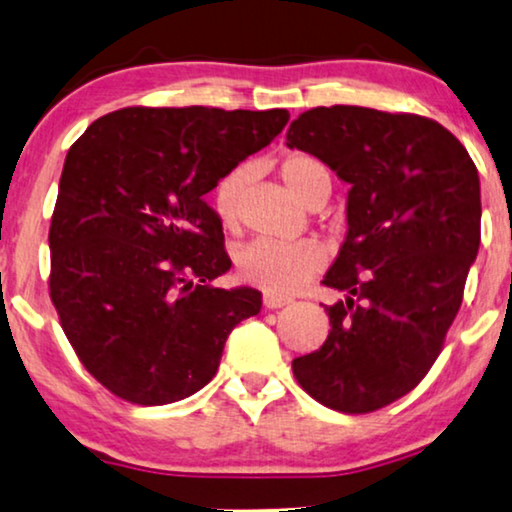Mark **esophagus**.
Here are the masks:
<instances>
[{"instance_id":"esophagus-1","label":"esophagus","mask_w":512,"mask_h":512,"mask_svg":"<svg viewBox=\"0 0 512 512\" xmlns=\"http://www.w3.org/2000/svg\"><path fill=\"white\" fill-rule=\"evenodd\" d=\"M289 303H291V298L279 296V293H270V291L263 293V305L268 307V310H279V307H284Z\"/></svg>"}]
</instances>
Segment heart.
<instances>
[{
	"mask_svg": "<svg viewBox=\"0 0 512 512\" xmlns=\"http://www.w3.org/2000/svg\"><path fill=\"white\" fill-rule=\"evenodd\" d=\"M284 184L305 202L307 207L321 195L331 193V172L324 160L312 153H289L279 165ZM247 167H235L219 179L214 188L212 205L223 228H235L240 223L242 191L247 184ZM326 265V254L317 242H277L256 240L237 258L240 275L249 284L261 286L270 293H291L312 279Z\"/></svg>",
	"mask_w": 512,
	"mask_h": 512,
	"instance_id": "obj_1",
	"label": "heart"
}]
</instances>
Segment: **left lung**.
Instances as JSON below:
<instances>
[{"mask_svg":"<svg viewBox=\"0 0 512 512\" xmlns=\"http://www.w3.org/2000/svg\"><path fill=\"white\" fill-rule=\"evenodd\" d=\"M286 146L347 181V237L324 286L331 333L293 359L326 408L366 415L424 380L457 317L480 247V179L464 144L433 118L352 104L300 114Z\"/></svg>","mask_w":512,"mask_h":512,"instance_id":"1","label":"left lung"}]
</instances>
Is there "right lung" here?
Instances as JSON below:
<instances>
[{
    "mask_svg": "<svg viewBox=\"0 0 512 512\" xmlns=\"http://www.w3.org/2000/svg\"><path fill=\"white\" fill-rule=\"evenodd\" d=\"M286 123V109L125 107L69 149L48 291L83 368L121 401L200 391L230 331L261 312L256 289L212 286L230 258L205 195Z\"/></svg>",
    "mask_w": 512,
    "mask_h": 512,
    "instance_id": "1",
    "label": "right lung"
}]
</instances>
